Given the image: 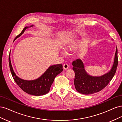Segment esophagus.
Listing matches in <instances>:
<instances>
[{
  "label": "esophagus",
  "instance_id": "esophagus-1",
  "mask_svg": "<svg viewBox=\"0 0 122 122\" xmlns=\"http://www.w3.org/2000/svg\"><path fill=\"white\" fill-rule=\"evenodd\" d=\"M68 67H69L68 65L67 64H66V63L64 64L63 65V69H65V70L68 69Z\"/></svg>",
  "mask_w": 122,
  "mask_h": 122
}]
</instances>
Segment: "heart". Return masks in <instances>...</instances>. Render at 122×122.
Here are the masks:
<instances>
[{
  "label": "heart",
  "mask_w": 122,
  "mask_h": 122,
  "mask_svg": "<svg viewBox=\"0 0 122 122\" xmlns=\"http://www.w3.org/2000/svg\"><path fill=\"white\" fill-rule=\"evenodd\" d=\"M75 46H76V45H72V46H68V47H67V50H68L69 51L71 50ZM61 53L62 54V55H64V56L66 54V51H64V50H63L61 51Z\"/></svg>",
  "instance_id": "b5f03b06"
}]
</instances>
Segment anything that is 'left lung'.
Masks as SVG:
<instances>
[{
	"mask_svg": "<svg viewBox=\"0 0 122 122\" xmlns=\"http://www.w3.org/2000/svg\"><path fill=\"white\" fill-rule=\"evenodd\" d=\"M118 58L116 49L115 59L112 69L103 75L99 76H90L86 72L82 61L77 59L72 62V69L75 72L74 84L76 91L80 93L89 95L100 91L110 82L116 72Z\"/></svg>",
	"mask_w": 122,
	"mask_h": 122,
	"instance_id": "obj_1",
	"label": "left lung"
}]
</instances>
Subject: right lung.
Masks as SVG:
<instances>
[{"label": "right lung", "instance_id": "right-lung-1", "mask_svg": "<svg viewBox=\"0 0 122 122\" xmlns=\"http://www.w3.org/2000/svg\"><path fill=\"white\" fill-rule=\"evenodd\" d=\"M32 26L33 25L25 27L21 33L15 38L14 41L22 35L27 28ZM9 61L10 72L15 82L23 91L30 95L34 96H41L48 93L50 91L51 86L53 84L55 78L63 71L62 64L54 65L50 66L44 74L37 79L31 81L25 80L19 77L15 73L11 64L10 54Z\"/></svg>", "mask_w": 122, "mask_h": 122}]
</instances>
